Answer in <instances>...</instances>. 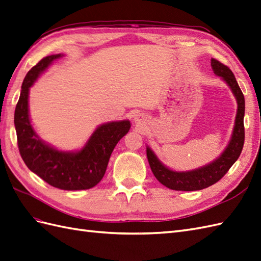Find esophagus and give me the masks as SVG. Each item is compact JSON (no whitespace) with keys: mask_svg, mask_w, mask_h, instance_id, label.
Wrapping results in <instances>:
<instances>
[{"mask_svg":"<svg viewBox=\"0 0 261 261\" xmlns=\"http://www.w3.org/2000/svg\"><path fill=\"white\" fill-rule=\"evenodd\" d=\"M136 122H137L138 124H141V123H142V117H140V115L137 116V117H136Z\"/></svg>","mask_w":261,"mask_h":261,"instance_id":"34e87169","label":"esophagus"}]
</instances>
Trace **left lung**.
I'll return each mask as SVG.
<instances>
[{
    "mask_svg": "<svg viewBox=\"0 0 261 261\" xmlns=\"http://www.w3.org/2000/svg\"><path fill=\"white\" fill-rule=\"evenodd\" d=\"M211 65L214 72L217 76L222 77L230 87L233 95H235L238 103L237 116L233 128L232 137L226 150L223 152L217 160L213 163L200 168L198 170L190 172H174L159 161L149 148H146V156L150 164V168L158 181L166 188L175 191H198L208 188L215 184L222 178L231 165L237 161L240 153H242L245 142V126H244V115H245V98L242 90L236 82L232 71L226 65L218 62L217 59L212 58Z\"/></svg>",
    "mask_w": 261,
    "mask_h": 261,
    "instance_id": "obj_1",
    "label": "left lung"
}]
</instances>
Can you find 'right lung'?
<instances>
[{"label":"right lung","instance_id":"1","mask_svg":"<svg viewBox=\"0 0 261 261\" xmlns=\"http://www.w3.org/2000/svg\"><path fill=\"white\" fill-rule=\"evenodd\" d=\"M61 56H46L26 73L14 113L17 145L24 163L46 183L65 191L88 190L101 181L113 149L131 124L123 120L98 126L85 148L75 153L57 151L39 140L29 117V90L51 62Z\"/></svg>","mask_w":261,"mask_h":261}]
</instances>
